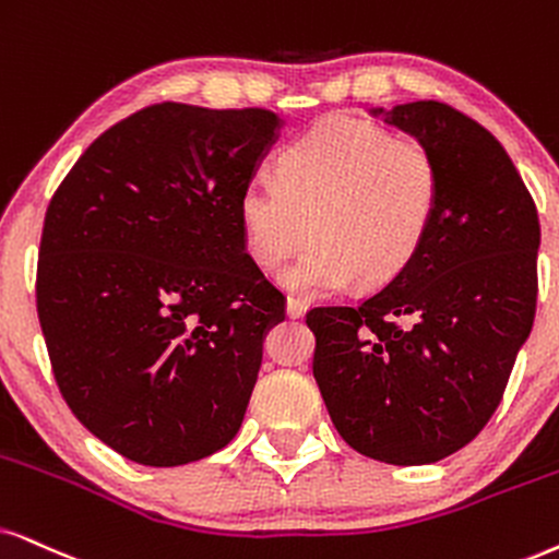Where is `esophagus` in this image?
Returning <instances> with one entry per match:
<instances>
[{
    "instance_id": "esophagus-1",
    "label": "esophagus",
    "mask_w": 559,
    "mask_h": 559,
    "mask_svg": "<svg viewBox=\"0 0 559 559\" xmlns=\"http://www.w3.org/2000/svg\"><path fill=\"white\" fill-rule=\"evenodd\" d=\"M307 312V301L299 299V296H288L286 299V314L292 317V320H299Z\"/></svg>"
}]
</instances>
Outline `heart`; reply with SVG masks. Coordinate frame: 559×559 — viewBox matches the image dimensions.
<instances>
[{"instance_id":"1","label":"heart","mask_w":559,"mask_h":559,"mask_svg":"<svg viewBox=\"0 0 559 559\" xmlns=\"http://www.w3.org/2000/svg\"><path fill=\"white\" fill-rule=\"evenodd\" d=\"M441 198V169L426 141L332 116L278 157V182L252 180L239 195L247 255L284 273L299 294L386 286L426 242Z\"/></svg>"}]
</instances>
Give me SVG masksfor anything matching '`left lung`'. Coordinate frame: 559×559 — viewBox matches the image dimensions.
Masks as SVG:
<instances>
[{"label":"left lung","instance_id":"1","mask_svg":"<svg viewBox=\"0 0 559 559\" xmlns=\"http://www.w3.org/2000/svg\"><path fill=\"white\" fill-rule=\"evenodd\" d=\"M426 141L441 169L430 231L397 278L358 307L307 312L332 426L377 462L433 464L503 400L536 312L539 216L500 141L447 103L373 110Z\"/></svg>","mask_w":559,"mask_h":559}]
</instances>
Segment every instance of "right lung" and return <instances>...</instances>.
Instances as JSON below:
<instances>
[{
    "label": "right lung",
    "mask_w": 559,
    "mask_h": 559,
    "mask_svg": "<svg viewBox=\"0 0 559 559\" xmlns=\"http://www.w3.org/2000/svg\"><path fill=\"white\" fill-rule=\"evenodd\" d=\"M281 118L159 103L87 146L48 203L35 304L61 397L112 451L178 467L242 426L284 294L239 195Z\"/></svg>",
    "instance_id": "1"
}]
</instances>
